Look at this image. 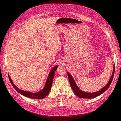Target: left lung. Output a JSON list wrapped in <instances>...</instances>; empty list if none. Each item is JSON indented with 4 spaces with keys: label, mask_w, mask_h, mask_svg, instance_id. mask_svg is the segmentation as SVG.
<instances>
[{
    "label": "left lung",
    "mask_w": 121,
    "mask_h": 121,
    "mask_svg": "<svg viewBox=\"0 0 121 121\" xmlns=\"http://www.w3.org/2000/svg\"><path fill=\"white\" fill-rule=\"evenodd\" d=\"M114 72H115V66L114 65L112 74L111 75L110 79H109L108 82L107 83V84L104 88H103L101 89H100L99 91L96 92H94V93H92L84 92L83 91H82L81 90H80L79 88L77 85V84H76L74 80H73V78L72 75L69 73L68 72L67 73V74H68V78L69 79V83H70V85L72 88L73 92L75 93V94L77 95L78 97L80 98L92 99V98H96V97L99 96L100 95L104 93L107 89L109 87V86L111 83V82H112V81L113 80V78Z\"/></svg>",
    "instance_id": "8db88e82"
}]
</instances>
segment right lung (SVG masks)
<instances>
[{"label": "right lung", "instance_id": "obj_1", "mask_svg": "<svg viewBox=\"0 0 121 121\" xmlns=\"http://www.w3.org/2000/svg\"><path fill=\"white\" fill-rule=\"evenodd\" d=\"M57 68H58V66L57 65V66H55L54 67H53L52 69V70H51V71L49 73V74L48 75V79L46 81V84H45V85H44V88L41 91L38 92L37 93H31L30 92L26 91H23L22 90L18 88L17 86H16L13 84V82L12 79H11L9 74H8V77L9 78V80L11 82V84L12 85L13 87L15 89V90L17 92H18L21 95H23V96L28 97L29 98L34 99H43L45 98L49 93L50 90L51 89V88H52V82H53V79L54 76L55 72L56 71Z\"/></svg>", "mask_w": 121, "mask_h": 121}]
</instances>
